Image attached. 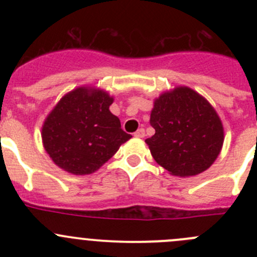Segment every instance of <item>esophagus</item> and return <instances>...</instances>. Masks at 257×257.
<instances>
[{
	"label": "esophagus",
	"mask_w": 257,
	"mask_h": 257,
	"mask_svg": "<svg viewBox=\"0 0 257 257\" xmlns=\"http://www.w3.org/2000/svg\"><path fill=\"white\" fill-rule=\"evenodd\" d=\"M134 137H137V138H144L145 137V131L143 128H139L138 131L134 133Z\"/></svg>",
	"instance_id": "obj_1"
}]
</instances>
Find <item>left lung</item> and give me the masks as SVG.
Listing matches in <instances>:
<instances>
[{"label":"left lung","instance_id":"left-lung-1","mask_svg":"<svg viewBox=\"0 0 257 257\" xmlns=\"http://www.w3.org/2000/svg\"><path fill=\"white\" fill-rule=\"evenodd\" d=\"M150 125L155 134L145 143L153 158L177 177L205 172L224 143V128L216 110L189 87H175L157 98Z\"/></svg>","mask_w":257,"mask_h":257}]
</instances>
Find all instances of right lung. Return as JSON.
Returning <instances> with one entry per match:
<instances>
[{"mask_svg": "<svg viewBox=\"0 0 257 257\" xmlns=\"http://www.w3.org/2000/svg\"><path fill=\"white\" fill-rule=\"evenodd\" d=\"M112 103L107 92L92 87L62 97L42 126L43 147L54 164L74 175L92 174L132 138L110 113Z\"/></svg>", "mask_w": 257, "mask_h": 257, "instance_id": "right-lung-1", "label": "right lung"}]
</instances>
